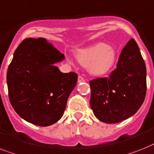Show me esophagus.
I'll return each instance as SVG.
<instances>
[{
  "instance_id": "obj_1",
  "label": "esophagus",
  "mask_w": 154,
  "mask_h": 154,
  "mask_svg": "<svg viewBox=\"0 0 154 154\" xmlns=\"http://www.w3.org/2000/svg\"><path fill=\"white\" fill-rule=\"evenodd\" d=\"M78 83H81V82H84L85 81V79H84V77H81V76H79L78 77Z\"/></svg>"
}]
</instances>
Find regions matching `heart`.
Listing matches in <instances>:
<instances>
[{
  "label": "heart",
  "instance_id": "b5f03b06",
  "mask_svg": "<svg viewBox=\"0 0 154 154\" xmlns=\"http://www.w3.org/2000/svg\"><path fill=\"white\" fill-rule=\"evenodd\" d=\"M116 54L114 49L108 45L100 42L80 51L77 59L81 65L88 66L90 73L102 75L107 73L113 67Z\"/></svg>",
  "mask_w": 154,
  "mask_h": 154
}]
</instances>
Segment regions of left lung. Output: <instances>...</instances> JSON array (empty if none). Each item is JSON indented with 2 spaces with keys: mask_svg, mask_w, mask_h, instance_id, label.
<instances>
[{
  "mask_svg": "<svg viewBox=\"0 0 154 154\" xmlns=\"http://www.w3.org/2000/svg\"><path fill=\"white\" fill-rule=\"evenodd\" d=\"M90 106L101 122L116 123L130 118L144 102L146 68L134 38L121 51L116 69L107 77L89 81Z\"/></svg>",
  "mask_w": 154,
  "mask_h": 154,
  "instance_id": "obj_1",
  "label": "left lung"
}]
</instances>
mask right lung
Here are the masks:
<instances>
[{"label":"right lung","mask_w":154,"mask_h":154,"mask_svg":"<svg viewBox=\"0 0 154 154\" xmlns=\"http://www.w3.org/2000/svg\"><path fill=\"white\" fill-rule=\"evenodd\" d=\"M65 58L46 38H25L7 72L8 97L16 112L32 124L47 127L62 118L77 74L63 73L54 63Z\"/></svg>","instance_id":"obj_1"}]
</instances>
